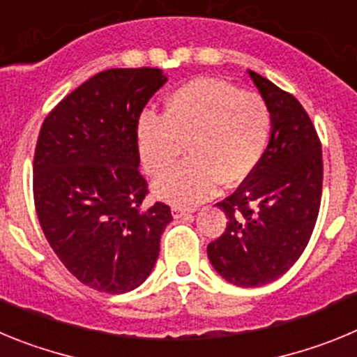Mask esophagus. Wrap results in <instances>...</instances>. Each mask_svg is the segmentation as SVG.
I'll use <instances>...</instances> for the list:
<instances>
[{
  "label": "esophagus",
  "mask_w": 357,
  "mask_h": 357,
  "mask_svg": "<svg viewBox=\"0 0 357 357\" xmlns=\"http://www.w3.org/2000/svg\"><path fill=\"white\" fill-rule=\"evenodd\" d=\"M172 213H173V218H184V216H188V214L195 213V209H193V207L175 206V207H173V209H172Z\"/></svg>",
  "instance_id": "34e87169"
}]
</instances>
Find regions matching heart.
I'll return each mask as SVG.
<instances>
[{"instance_id":"b5f03b06","label":"heart","mask_w":357,"mask_h":357,"mask_svg":"<svg viewBox=\"0 0 357 357\" xmlns=\"http://www.w3.org/2000/svg\"><path fill=\"white\" fill-rule=\"evenodd\" d=\"M272 132V112L259 94L216 78H197L166 100L164 116L146 112L137 125L141 160L151 176H162L190 148L192 159L160 178L155 193L191 206L252 175Z\"/></svg>"}]
</instances>
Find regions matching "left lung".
I'll list each match as a JSON object with an SVG mask.
<instances>
[{"mask_svg":"<svg viewBox=\"0 0 357 357\" xmlns=\"http://www.w3.org/2000/svg\"><path fill=\"white\" fill-rule=\"evenodd\" d=\"M272 112V137L257 168L216 206L223 234L209 243L211 264L230 284L254 288L284 275L307 247L321 202L324 160L301 102L248 71Z\"/></svg>","mask_w":357,"mask_h":357,"instance_id":"obj_1","label":"left lung"}]
</instances>
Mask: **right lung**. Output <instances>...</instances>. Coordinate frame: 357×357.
Returning <instances> with one entry per match:
<instances>
[{
	"instance_id": "obj_1",
	"label": "right lung",
	"mask_w": 357,
	"mask_h": 357,
	"mask_svg": "<svg viewBox=\"0 0 357 357\" xmlns=\"http://www.w3.org/2000/svg\"><path fill=\"white\" fill-rule=\"evenodd\" d=\"M168 78L157 68L107 69L46 116L33 155L40 229L69 273L105 293L143 284L173 220L162 202L148 207L137 125Z\"/></svg>"
}]
</instances>
